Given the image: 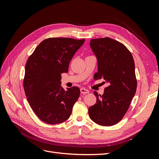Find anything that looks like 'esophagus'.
I'll return each mask as SVG.
<instances>
[{
	"label": "esophagus",
	"mask_w": 159,
	"mask_h": 159,
	"mask_svg": "<svg viewBox=\"0 0 159 159\" xmlns=\"http://www.w3.org/2000/svg\"><path fill=\"white\" fill-rule=\"evenodd\" d=\"M80 91H81V93H82V94L88 93L89 92V91L88 89H86L85 88H81Z\"/></svg>",
	"instance_id": "esophagus-1"
}]
</instances>
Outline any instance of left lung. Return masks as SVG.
Wrapping results in <instances>:
<instances>
[{
  "mask_svg": "<svg viewBox=\"0 0 159 159\" xmlns=\"http://www.w3.org/2000/svg\"><path fill=\"white\" fill-rule=\"evenodd\" d=\"M89 45L98 60L95 80L102 79L108 86L91 106L89 116L100 125L111 126L126 113L137 89L135 66L132 54L121 43L110 38L90 40Z\"/></svg>",
  "mask_w": 159,
  "mask_h": 159,
  "instance_id": "obj_1",
  "label": "left lung"
}]
</instances>
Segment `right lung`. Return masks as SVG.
I'll use <instances>...</instances> for the list:
<instances>
[{
  "label": "right lung",
  "instance_id": "right-lung-1",
  "mask_svg": "<svg viewBox=\"0 0 159 159\" xmlns=\"http://www.w3.org/2000/svg\"><path fill=\"white\" fill-rule=\"evenodd\" d=\"M84 39L50 38L43 40L25 66L24 89L33 111L42 121L58 124L66 121L78 99V87H61V74L68 71L70 62Z\"/></svg>",
  "mask_w": 159,
  "mask_h": 159
}]
</instances>
